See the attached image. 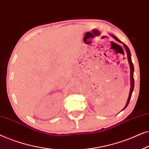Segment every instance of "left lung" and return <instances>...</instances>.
<instances>
[{
  "mask_svg": "<svg viewBox=\"0 0 149 149\" xmlns=\"http://www.w3.org/2000/svg\"><path fill=\"white\" fill-rule=\"evenodd\" d=\"M112 36L115 38V40H117V41L119 42H122L121 40H119V39H118V38L116 37L115 36H113L112 35ZM123 45L125 47V49H126V52H127V57H128V61H129V63H130V69H131V73H130V77H131V89H130V94H129V97H128V100H127V103H126V105L125 107H124V109L122 110V111H123L124 109H125L126 107H127V105L129 104V102L130 101V99H131V97H132V92H133V90H134V65H133V63L132 62V58H131V53H130V51L129 49V48L127 47V46L125 44L123 43Z\"/></svg>",
  "mask_w": 149,
  "mask_h": 149,
  "instance_id": "obj_1",
  "label": "left lung"
}]
</instances>
